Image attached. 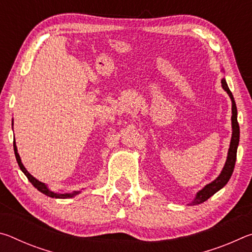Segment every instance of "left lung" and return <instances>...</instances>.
Here are the masks:
<instances>
[{
  "label": "left lung",
  "instance_id": "obj_1",
  "mask_svg": "<svg viewBox=\"0 0 252 252\" xmlns=\"http://www.w3.org/2000/svg\"><path fill=\"white\" fill-rule=\"evenodd\" d=\"M223 71V69H222ZM221 87H222L223 90L228 93L230 99H231L232 108H231V126H232V135H231V141H230L229 150H228V156L227 160H225V163L222 168V171L217 177L212 182L208 183L207 186H204L201 190L198 191L197 194H195L194 199L189 203V206H195V204H200L212 197L216 192H218L220 189L227 185L229 179L231 178L234 164H236V159H237V149L239 146V138H240V130H239V125H238V112H237V105L236 102H234L233 95L231 91L229 90V87L227 82H225V79L223 78L221 80Z\"/></svg>",
  "mask_w": 252,
  "mask_h": 252
}]
</instances>
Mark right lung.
<instances>
[{"instance_id":"add662e5","label":"right lung","mask_w":252,"mask_h":252,"mask_svg":"<svg viewBox=\"0 0 252 252\" xmlns=\"http://www.w3.org/2000/svg\"><path fill=\"white\" fill-rule=\"evenodd\" d=\"M13 126V125H12ZM13 148H14V153H15V158H16V161H18V164L20 169L22 170V172L27 176V178L29 179V181L32 183L33 187H35L37 190L40 191V192H42L45 195H48V197L50 198H55V199H69V198H73L75 197L76 194L81 193V191H73V192H69V193H59V192H54V191H52L50 189V188L45 185V183L41 182L37 180V179L34 178L31 173H30L27 169H25V167L22 163V161H21V158H20V155L18 153V148H16V143H15V139H14V142H13Z\"/></svg>"}]
</instances>
